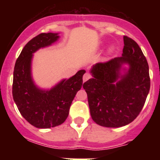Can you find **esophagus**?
I'll return each mask as SVG.
<instances>
[{
	"label": "esophagus",
	"mask_w": 160,
	"mask_h": 160,
	"mask_svg": "<svg viewBox=\"0 0 160 160\" xmlns=\"http://www.w3.org/2000/svg\"><path fill=\"white\" fill-rule=\"evenodd\" d=\"M90 77H91V76H90V73H85V74H84V75H83V78H82L83 82H87V80H89V79L90 78Z\"/></svg>",
	"instance_id": "34e87169"
}]
</instances>
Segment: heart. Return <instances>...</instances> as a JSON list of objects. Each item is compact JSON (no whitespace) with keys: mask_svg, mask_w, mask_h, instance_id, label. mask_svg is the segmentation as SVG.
<instances>
[{"mask_svg":"<svg viewBox=\"0 0 160 160\" xmlns=\"http://www.w3.org/2000/svg\"><path fill=\"white\" fill-rule=\"evenodd\" d=\"M114 50H115V46H111L108 48V49H107V53H108V54H112L114 52Z\"/></svg>","mask_w":160,"mask_h":160,"instance_id":"obj_1","label":"heart"}]
</instances>
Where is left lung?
Masks as SVG:
<instances>
[{
    "instance_id": "1",
    "label": "left lung",
    "mask_w": 160,
    "mask_h": 160,
    "mask_svg": "<svg viewBox=\"0 0 160 160\" xmlns=\"http://www.w3.org/2000/svg\"><path fill=\"white\" fill-rule=\"evenodd\" d=\"M122 57L96 63L92 78L83 84L88 98L90 115L105 128H121L131 123L142 111L150 90L149 67L138 44L123 37ZM124 64L128 66L121 73Z\"/></svg>"
}]
</instances>
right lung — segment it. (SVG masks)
Instances as JSON below:
<instances>
[{"label": "right lung", "mask_w": 160, "mask_h": 160, "mask_svg": "<svg viewBox=\"0 0 160 160\" xmlns=\"http://www.w3.org/2000/svg\"><path fill=\"white\" fill-rule=\"evenodd\" d=\"M57 32L41 33L29 41L17 59L13 71L12 97L20 113L37 128H54L66 121L72 101L82 86L86 70H78L70 78L61 80L50 89H42L32 76V56L41 48L57 42Z\"/></svg>", "instance_id": "1"}]
</instances>
